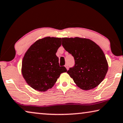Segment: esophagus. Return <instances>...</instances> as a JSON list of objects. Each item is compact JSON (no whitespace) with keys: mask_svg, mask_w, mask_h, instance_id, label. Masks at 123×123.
I'll return each mask as SVG.
<instances>
[{"mask_svg":"<svg viewBox=\"0 0 123 123\" xmlns=\"http://www.w3.org/2000/svg\"><path fill=\"white\" fill-rule=\"evenodd\" d=\"M65 68H66V69H67V70H68L69 68H68V64H65Z\"/></svg>","mask_w":123,"mask_h":123,"instance_id":"1","label":"esophagus"}]
</instances>
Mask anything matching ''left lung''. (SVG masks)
Returning a JSON list of instances; mask_svg holds the SVG:
<instances>
[{"label":"left lung","mask_w":123,"mask_h":123,"mask_svg":"<svg viewBox=\"0 0 123 123\" xmlns=\"http://www.w3.org/2000/svg\"><path fill=\"white\" fill-rule=\"evenodd\" d=\"M62 45L74 58V67L67 73L77 86L90 90L100 85L108 70L106 58L100 47L90 39L78 37L62 38Z\"/></svg>","instance_id":"8db88e82"}]
</instances>
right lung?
Returning <instances> with one entry per match:
<instances>
[{
	"label": "right lung",
	"mask_w": 123,
	"mask_h": 123,
	"mask_svg": "<svg viewBox=\"0 0 123 123\" xmlns=\"http://www.w3.org/2000/svg\"><path fill=\"white\" fill-rule=\"evenodd\" d=\"M61 45L62 38L45 37L35 41L25 54L21 73L35 90L46 91L54 86L60 74L67 72L64 67L59 66L56 55Z\"/></svg>",
	"instance_id": "1"
}]
</instances>
